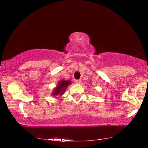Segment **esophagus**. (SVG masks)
<instances>
[{"label": "esophagus", "instance_id": "34e87169", "mask_svg": "<svg viewBox=\"0 0 148 148\" xmlns=\"http://www.w3.org/2000/svg\"><path fill=\"white\" fill-rule=\"evenodd\" d=\"M75 82H76L77 84H81L82 80L81 79H76V81H75Z\"/></svg>", "mask_w": 148, "mask_h": 148}]
</instances>
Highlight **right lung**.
Segmentation results:
<instances>
[{
  "mask_svg": "<svg viewBox=\"0 0 148 148\" xmlns=\"http://www.w3.org/2000/svg\"><path fill=\"white\" fill-rule=\"evenodd\" d=\"M71 84V81L70 80L61 79L59 81L58 84H57V86L53 89V91L51 92V95L56 98L62 96L63 95L65 91L69 85Z\"/></svg>",
  "mask_w": 148,
  "mask_h": 148,
  "instance_id": "obj_1",
  "label": "right lung"
}]
</instances>
